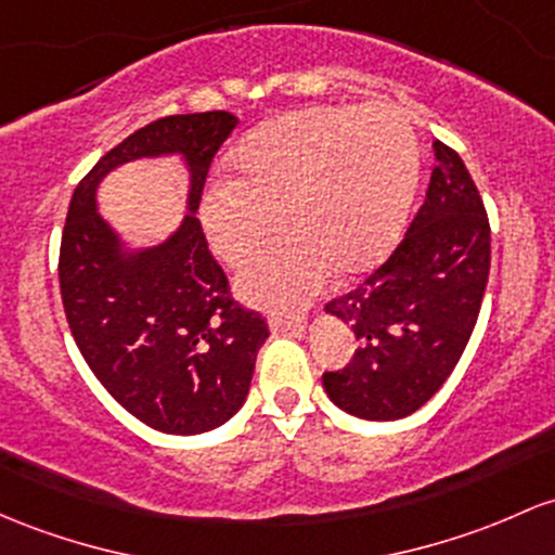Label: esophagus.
Here are the masks:
<instances>
[{
  "instance_id": "34e87169",
  "label": "esophagus",
  "mask_w": 555,
  "mask_h": 555,
  "mask_svg": "<svg viewBox=\"0 0 555 555\" xmlns=\"http://www.w3.org/2000/svg\"><path fill=\"white\" fill-rule=\"evenodd\" d=\"M306 324V319L302 315H279L273 313L271 319H268V326H271V332H297V328H302Z\"/></svg>"
}]
</instances>
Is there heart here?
<instances>
[{
  "label": "heart",
  "instance_id": "obj_1",
  "mask_svg": "<svg viewBox=\"0 0 555 555\" xmlns=\"http://www.w3.org/2000/svg\"><path fill=\"white\" fill-rule=\"evenodd\" d=\"M236 179H216L199 203L208 245L240 266L284 221L287 236L240 273L255 306L295 310L334 268L363 273L387 258L411 210L418 144L387 105H315L249 131L231 152Z\"/></svg>",
  "mask_w": 555,
  "mask_h": 555
}]
</instances>
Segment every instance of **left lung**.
Wrapping results in <instances>:
<instances>
[{
    "instance_id": "1",
    "label": "left lung",
    "mask_w": 555,
    "mask_h": 555,
    "mask_svg": "<svg viewBox=\"0 0 555 555\" xmlns=\"http://www.w3.org/2000/svg\"><path fill=\"white\" fill-rule=\"evenodd\" d=\"M426 199L363 284L326 302L361 347L343 371H326L334 405L366 422H395L437 392L477 324L490 273V223L472 176L435 142Z\"/></svg>"
}]
</instances>
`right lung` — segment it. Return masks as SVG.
<instances>
[{"instance_id": "right-lung-1", "label": "right lung", "mask_w": 555, "mask_h": 555, "mask_svg": "<svg viewBox=\"0 0 555 555\" xmlns=\"http://www.w3.org/2000/svg\"><path fill=\"white\" fill-rule=\"evenodd\" d=\"M240 118L168 115L133 131L76 186L60 245V292L83 361L131 416L166 435H203L247 400L263 315L231 300L197 221L208 168ZM176 154L188 216L152 248H131L99 216L95 189L133 159Z\"/></svg>"}]
</instances>
